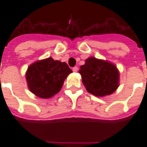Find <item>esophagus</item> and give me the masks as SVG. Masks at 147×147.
Here are the masks:
<instances>
[{
  "label": "esophagus",
  "mask_w": 147,
  "mask_h": 147,
  "mask_svg": "<svg viewBox=\"0 0 147 147\" xmlns=\"http://www.w3.org/2000/svg\"><path fill=\"white\" fill-rule=\"evenodd\" d=\"M78 70H79L78 67H74L73 68H72V71H73L74 72H77V71H78Z\"/></svg>",
  "instance_id": "esophagus-1"
}]
</instances>
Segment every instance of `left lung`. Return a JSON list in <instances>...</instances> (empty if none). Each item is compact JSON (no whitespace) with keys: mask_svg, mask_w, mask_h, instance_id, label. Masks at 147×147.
Returning <instances> with one entry per match:
<instances>
[{"mask_svg":"<svg viewBox=\"0 0 147 147\" xmlns=\"http://www.w3.org/2000/svg\"><path fill=\"white\" fill-rule=\"evenodd\" d=\"M79 73L86 90L96 97H105L114 93L120 84V72L109 61L90 57L80 66Z\"/></svg>","mask_w":147,"mask_h":147,"instance_id":"obj_1","label":"left lung"}]
</instances>
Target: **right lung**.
<instances>
[{
    "instance_id": "add662e5",
    "label": "right lung",
    "mask_w": 147,
    "mask_h": 147,
    "mask_svg": "<svg viewBox=\"0 0 147 147\" xmlns=\"http://www.w3.org/2000/svg\"><path fill=\"white\" fill-rule=\"evenodd\" d=\"M71 72L65 62L45 58L28 67L26 71L27 86L38 98H50L61 90L65 79Z\"/></svg>"
}]
</instances>
